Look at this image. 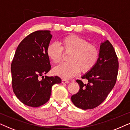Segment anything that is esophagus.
<instances>
[{
    "label": "esophagus",
    "instance_id": "34e87169",
    "mask_svg": "<svg viewBox=\"0 0 130 130\" xmlns=\"http://www.w3.org/2000/svg\"><path fill=\"white\" fill-rule=\"evenodd\" d=\"M62 83H63V84H65V83H67V84H68V83H70V81H68V80H66V79H62Z\"/></svg>",
    "mask_w": 130,
    "mask_h": 130
}]
</instances>
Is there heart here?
Listing matches in <instances>:
<instances>
[{
	"mask_svg": "<svg viewBox=\"0 0 130 130\" xmlns=\"http://www.w3.org/2000/svg\"><path fill=\"white\" fill-rule=\"evenodd\" d=\"M63 51L70 53L69 62L62 64L55 69L56 75L69 79L81 71L87 72L92 70L98 61L99 51L95 45L77 35H68L60 39L59 45L51 43L46 48V54L53 63L59 64L63 58Z\"/></svg>",
	"mask_w": 130,
	"mask_h": 130,
	"instance_id": "obj_1",
	"label": "heart"
}]
</instances>
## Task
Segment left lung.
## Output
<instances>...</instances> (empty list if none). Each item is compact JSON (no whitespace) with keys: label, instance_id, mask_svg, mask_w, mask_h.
Here are the masks:
<instances>
[{"label":"left lung","instance_id":"8db88e82","mask_svg":"<svg viewBox=\"0 0 130 130\" xmlns=\"http://www.w3.org/2000/svg\"><path fill=\"white\" fill-rule=\"evenodd\" d=\"M119 63L115 50L109 41L101 43L99 58L92 70L82 76L87 84L77 79L79 90L72 95L71 100L75 106L82 109H91L100 105L115 86Z\"/></svg>","mask_w":130,"mask_h":130}]
</instances>
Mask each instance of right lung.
<instances>
[{
    "label": "right lung",
    "mask_w": 130,
    "mask_h": 130,
    "mask_svg": "<svg viewBox=\"0 0 130 130\" xmlns=\"http://www.w3.org/2000/svg\"><path fill=\"white\" fill-rule=\"evenodd\" d=\"M52 37L49 30L29 34L18 45L12 62L13 91L28 106L35 108L45 104L51 97L52 86L61 83L58 76H44L51 69L46 48Z\"/></svg>",
    "instance_id": "add662e5"
}]
</instances>
